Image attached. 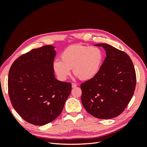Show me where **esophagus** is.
<instances>
[{"label": "esophagus", "instance_id": "1", "mask_svg": "<svg viewBox=\"0 0 147 147\" xmlns=\"http://www.w3.org/2000/svg\"><path fill=\"white\" fill-rule=\"evenodd\" d=\"M77 86V84L76 83H72V87L73 88H76Z\"/></svg>", "mask_w": 147, "mask_h": 147}]
</instances>
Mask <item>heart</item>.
Wrapping results in <instances>:
<instances>
[{"label": "heart", "instance_id": "obj_1", "mask_svg": "<svg viewBox=\"0 0 147 147\" xmlns=\"http://www.w3.org/2000/svg\"><path fill=\"white\" fill-rule=\"evenodd\" d=\"M102 50L97 47L74 45L67 48L61 55V60L55 59L53 69L60 80H65L70 74L82 80H88L98 73L103 61Z\"/></svg>", "mask_w": 147, "mask_h": 147}]
</instances>
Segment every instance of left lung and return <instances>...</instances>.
<instances>
[{"label":"left lung","mask_w":147,"mask_h":147,"mask_svg":"<svg viewBox=\"0 0 147 147\" xmlns=\"http://www.w3.org/2000/svg\"><path fill=\"white\" fill-rule=\"evenodd\" d=\"M106 57L95 77L81 84L82 104L99 119H111L121 114L134 94L136 75L134 64L126 53L107 43L96 44Z\"/></svg>","instance_id":"1"}]
</instances>
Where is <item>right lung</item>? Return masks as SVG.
<instances>
[{
  "mask_svg": "<svg viewBox=\"0 0 147 147\" xmlns=\"http://www.w3.org/2000/svg\"><path fill=\"white\" fill-rule=\"evenodd\" d=\"M55 47L33 49L16 59L8 73V94L13 108L30 124L42 126L62 112L70 83L57 80L53 69Z\"/></svg>",
  "mask_w": 147,
  "mask_h": 147,
  "instance_id": "add662e5",
  "label": "right lung"
}]
</instances>
